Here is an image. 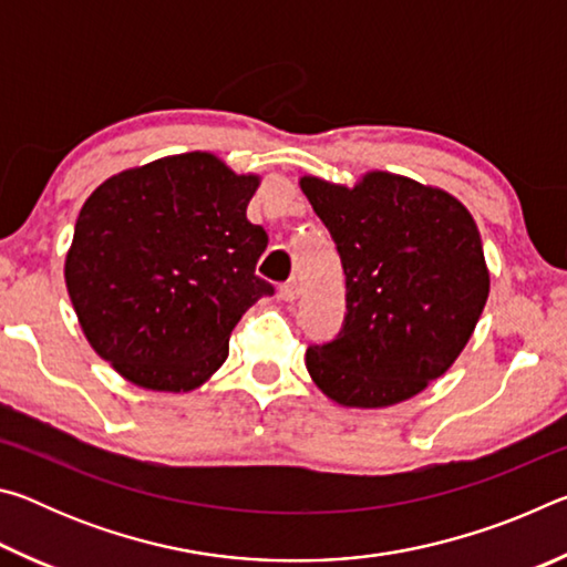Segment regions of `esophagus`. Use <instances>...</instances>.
I'll use <instances>...</instances> for the list:
<instances>
[{
	"instance_id": "esophagus-1",
	"label": "esophagus",
	"mask_w": 567,
	"mask_h": 567,
	"mask_svg": "<svg viewBox=\"0 0 567 567\" xmlns=\"http://www.w3.org/2000/svg\"><path fill=\"white\" fill-rule=\"evenodd\" d=\"M280 297H282L285 302H295L297 297H300V282H297V280L285 282V285L280 287Z\"/></svg>"
}]
</instances>
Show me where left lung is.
<instances>
[{
    "label": "left lung",
    "instance_id": "obj_1",
    "mask_svg": "<svg viewBox=\"0 0 567 567\" xmlns=\"http://www.w3.org/2000/svg\"><path fill=\"white\" fill-rule=\"evenodd\" d=\"M300 187L348 285L342 330L307 350V372L344 408L415 398L453 368L491 295L473 215L445 189L380 169L354 187L312 175Z\"/></svg>",
    "mask_w": 567,
    "mask_h": 567
}]
</instances>
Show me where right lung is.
Masks as SVG:
<instances>
[{
    "mask_svg": "<svg viewBox=\"0 0 567 567\" xmlns=\"http://www.w3.org/2000/svg\"><path fill=\"white\" fill-rule=\"evenodd\" d=\"M260 175L213 152L169 155L92 192L64 282L84 338L132 385L189 392L223 368L239 318L272 285L255 275L267 233L247 219Z\"/></svg>",
    "mask_w": 567,
    "mask_h": 567,
    "instance_id": "1",
    "label": "right lung"
}]
</instances>
